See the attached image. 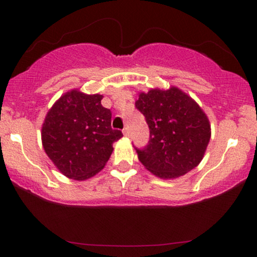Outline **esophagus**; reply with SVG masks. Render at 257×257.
<instances>
[{"label": "esophagus", "mask_w": 257, "mask_h": 257, "mask_svg": "<svg viewBox=\"0 0 257 257\" xmlns=\"http://www.w3.org/2000/svg\"><path fill=\"white\" fill-rule=\"evenodd\" d=\"M122 133H124L125 137H130V131H128L127 126H126V127H124V130H122Z\"/></svg>", "instance_id": "1"}]
</instances>
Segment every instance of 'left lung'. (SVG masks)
<instances>
[{"label":"left lung","instance_id":"8db88e82","mask_svg":"<svg viewBox=\"0 0 257 257\" xmlns=\"http://www.w3.org/2000/svg\"><path fill=\"white\" fill-rule=\"evenodd\" d=\"M136 107L150 127L149 145L137 150L146 170L160 179H177L201 163L212 132L192 97L175 86L151 89L139 93Z\"/></svg>","mask_w":257,"mask_h":257}]
</instances>
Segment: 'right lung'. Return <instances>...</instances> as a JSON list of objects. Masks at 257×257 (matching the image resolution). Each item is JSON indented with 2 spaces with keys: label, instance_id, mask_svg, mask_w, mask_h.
Segmentation results:
<instances>
[{
  "label": "right lung",
  "instance_id": "1",
  "mask_svg": "<svg viewBox=\"0 0 257 257\" xmlns=\"http://www.w3.org/2000/svg\"><path fill=\"white\" fill-rule=\"evenodd\" d=\"M101 94L78 89L63 94L48 111L42 125V145L58 171L73 180H86L103 170L112 144L122 137L112 130L111 111Z\"/></svg>",
  "mask_w": 257,
  "mask_h": 257
}]
</instances>
